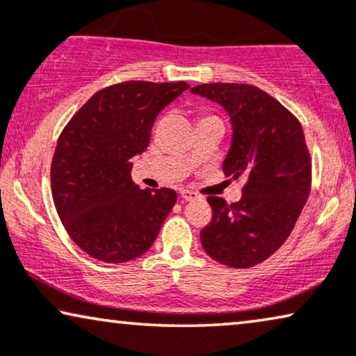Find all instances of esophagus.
I'll use <instances>...</instances> for the list:
<instances>
[{
    "label": "esophagus",
    "mask_w": 356,
    "mask_h": 356,
    "mask_svg": "<svg viewBox=\"0 0 356 356\" xmlns=\"http://www.w3.org/2000/svg\"><path fill=\"white\" fill-rule=\"evenodd\" d=\"M181 197L184 198V200H187V202H191V200H195V198L198 197L195 192H192V191H187V188H184V191H181Z\"/></svg>",
    "instance_id": "1"
}]
</instances>
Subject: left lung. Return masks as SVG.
Masks as SVG:
<instances>
[{
	"label": "left lung",
	"mask_w": 356,
	"mask_h": 356,
	"mask_svg": "<svg viewBox=\"0 0 356 356\" xmlns=\"http://www.w3.org/2000/svg\"><path fill=\"white\" fill-rule=\"evenodd\" d=\"M191 91L229 113L233 141L222 170L245 179L239 202L207 198L213 218L202 229V245L227 267H254L282 248L309 197L311 156L302 127L252 84L210 83Z\"/></svg>",
	"instance_id": "1"
}]
</instances>
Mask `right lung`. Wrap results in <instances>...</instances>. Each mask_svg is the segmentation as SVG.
I'll return each mask as SVG.
<instances>
[{
    "instance_id": "1",
    "label": "right lung",
    "mask_w": 356,
    "mask_h": 356,
    "mask_svg": "<svg viewBox=\"0 0 356 356\" xmlns=\"http://www.w3.org/2000/svg\"><path fill=\"white\" fill-rule=\"evenodd\" d=\"M187 83L125 81L97 91L71 117L51 159V195L79 249L108 264L151 248L177 200L172 188H140L130 159L148 148L163 108Z\"/></svg>"
}]
</instances>
